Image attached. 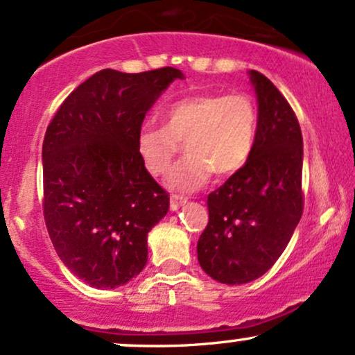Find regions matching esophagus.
<instances>
[{
  "mask_svg": "<svg viewBox=\"0 0 355 355\" xmlns=\"http://www.w3.org/2000/svg\"><path fill=\"white\" fill-rule=\"evenodd\" d=\"M187 203V198L185 196H180V195H172V198H170V210L172 211H177L178 208L182 207V205Z\"/></svg>",
  "mask_w": 355,
  "mask_h": 355,
  "instance_id": "obj_1",
  "label": "esophagus"
}]
</instances>
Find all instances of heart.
I'll list each match as a JSON object with an SVG mask.
<instances>
[{
  "mask_svg": "<svg viewBox=\"0 0 355 355\" xmlns=\"http://www.w3.org/2000/svg\"><path fill=\"white\" fill-rule=\"evenodd\" d=\"M258 132V107L248 94H202L173 102L164 125L144 123L137 132V153L153 177L168 173L185 142L187 157L175 165L170 185L191 191L210 180L211 172L228 177L250 159Z\"/></svg>",
  "mask_w": 355,
  "mask_h": 355,
  "instance_id": "obj_1",
  "label": "heart"
}]
</instances>
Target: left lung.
I'll list each match as a JSON object with an SVG mask.
<instances>
[{"instance_id": "obj_1", "label": "left lung", "mask_w": 355, "mask_h": 355, "mask_svg": "<svg viewBox=\"0 0 355 355\" xmlns=\"http://www.w3.org/2000/svg\"><path fill=\"white\" fill-rule=\"evenodd\" d=\"M258 97V132L250 159L208 195L198 263L213 279L245 284L263 276L300 223L302 135L296 114L266 76L250 71Z\"/></svg>"}]
</instances>
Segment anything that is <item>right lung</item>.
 Masks as SVG:
<instances>
[{
  "instance_id": "obj_1",
  "label": "right lung",
  "mask_w": 355,
  "mask_h": 355,
  "mask_svg": "<svg viewBox=\"0 0 355 355\" xmlns=\"http://www.w3.org/2000/svg\"><path fill=\"white\" fill-rule=\"evenodd\" d=\"M175 67L102 69L72 91L42 142V210L55 253L92 288L129 283L147 264V234L170 196L137 153V132Z\"/></svg>"
}]
</instances>
